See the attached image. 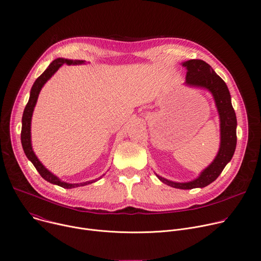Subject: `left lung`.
Here are the masks:
<instances>
[{
	"label": "left lung",
	"mask_w": 261,
	"mask_h": 261,
	"mask_svg": "<svg viewBox=\"0 0 261 261\" xmlns=\"http://www.w3.org/2000/svg\"><path fill=\"white\" fill-rule=\"evenodd\" d=\"M187 68L186 84L205 87L211 91L215 98L221 120V147L219 154L209 167L202 172L200 177L186 183H177L164 179L158 175V179L175 188L192 189L205 187L215 181L223 172L226 164L231 160L236 148V115L231 104V97L224 80L217 75L212 67L201 59H192L183 63Z\"/></svg>",
	"instance_id": "1"
}]
</instances>
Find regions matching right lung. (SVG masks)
Segmentation results:
<instances>
[{"instance_id":"right-lung-1","label":"right lung","mask_w":261,"mask_h":261,"mask_svg":"<svg viewBox=\"0 0 261 261\" xmlns=\"http://www.w3.org/2000/svg\"><path fill=\"white\" fill-rule=\"evenodd\" d=\"M84 61L82 60H67V59H63V58H57L55 59L50 65L49 67L46 68L44 72L36 79V81L34 82L32 88H31V92H30V98L29 101L25 107V110H23V114H22V118H21V133H20V140H21V146L23 149V152H25L26 156L28 157V159L33 163V165L35 167V169L37 170V172L40 174V176L46 180L50 183L59 185L63 188H74V187H78V186H84L87 185L89 183L96 182V181H87V182H83L80 184H70V183H66L61 181L59 178H57L55 175H53L51 172H49L46 170L43 165L41 164V162L37 159V157L35 156L33 150H32V146H31V132H30V127H31V117H32V113L38 98L39 91L41 89V87L43 86V84L48 81L52 75H54V73L56 70L63 64H80L83 63ZM101 178V177H100Z\"/></svg>"}]
</instances>
